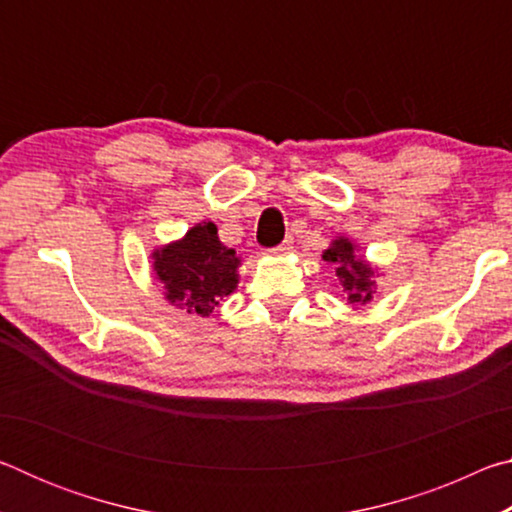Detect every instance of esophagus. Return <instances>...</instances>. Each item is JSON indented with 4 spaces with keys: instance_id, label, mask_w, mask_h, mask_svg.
Listing matches in <instances>:
<instances>
[{
    "instance_id": "1",
    "label": "esophagus",
    "mask_w": 512,
    "mask_h": 512,
    "mask_svg": "<svg viewBox=\"0 0 512 512\" xmlns=\"http://www.w3.org/2000/svg\"><path fill=\"white\" fill-rule=\"evenodd\" d=\"M291 248H293V246H291V239H284L282 244H277L275 248H271V253H273V255H287Z\"/></svg>"
}]
</instances>
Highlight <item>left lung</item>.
<instances>
[{
    "instance_id": "1",
    "label": "left lung",
    "mask_w": 512,
    "mask_h": 512,
    "mask_svg": "<svg viewBox=\"0 0 512 512\" xmlns=\"http://www.w3.org/2000/svg\"><path fill=\"white\" fill-rule=\"evenodd\" d=\"M323 259L336 266V275H339L343 291L348 293L352 305H366V302H370L372 293H375V282H372L375 271L357 255V248H354L350 239L339 237L332 241V246L323 253Z\"/></svg>"
}]
</instances>
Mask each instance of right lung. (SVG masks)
Segmentation results:
<instances>
[{
    "mask_svg": "<svg viewBox=\"0 0 512 512\" xmlns=\"http://www.w3.org/2000/svg\"><path fill=\"white\" fill-rule=\"evenodd\" d=\"M153 268L171 305L210 316L237 289L239 257L223 246L214 223H198L187 235L153 253Z\"/></svg>",
    "mask_w": 512,
    "mask_h": 512,
    "instance_id": "right-lung-1",
    "label": "right lung"
}]
</instances>
